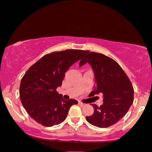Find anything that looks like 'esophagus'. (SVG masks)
Returning <instances> with one entry per match:
<instances>
[{"mask_svg":"<svg viewBox=\"0 0 152 152\" xmlns=\"http://www.w3.org/2000/svg\"><path fill=\"white\" fill-rule=\"evenodd\" d=\"M78 104H79V106H80L81 107H84L85 106H86V104H83V103H82V102H78Z\"/></svg>","mask_w":152,"mask_h":152,"instance_id":"obj_1","label":"esophagus"}]
</instances>
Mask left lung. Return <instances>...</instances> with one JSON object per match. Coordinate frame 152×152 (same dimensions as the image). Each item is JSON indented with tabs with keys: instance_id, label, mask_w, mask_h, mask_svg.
<instances>
[{
	"instance_id": "left-lung-1",
	"label": "left lung",
	"mask_w": 152,
	"mask_h": 152,
	"mask_svg": "<svg viewBox=\"0 0 152 152\" xmlns=\"http://www.w3.org/2000/svg\"><path fill=\"white\" fill-rule=\"evenodd\" d=\"M87 62L92 66L94 74V90L92 92L102 93L104 103L100 106L92 104L94 113L86 117V120L93 126L108 128L119 122L128 112L133 102V86L122 67L112 58L90 52L80 60L79 66Z\"/></svg>"
}]
</instances>
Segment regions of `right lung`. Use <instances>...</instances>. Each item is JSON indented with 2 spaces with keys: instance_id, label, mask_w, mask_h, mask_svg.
<instances>
[{
  "instance_id": "add662e5",
  "label": "right lung",
  "mask_w": 152,
  "mask_h": 152,
  "mask_svg": "<svg viewBox=\"0 0 152 152\" xmlns=\"http://www.w3.org/2000/svg\"><path fill=\"white\" fill-rule=\"evenodd\" d=\"M88 50H65L44 56L32 65L22 78L20 99L28 115L44 126L64 122L76 100H64L56 91L65 72Z\"/></svg>"
}]
</instances>
